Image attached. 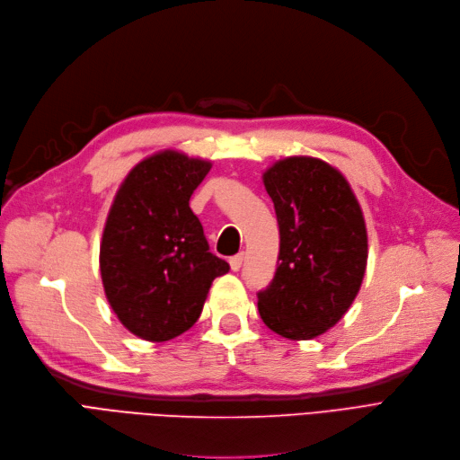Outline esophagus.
Listing matches in <instances>:
<instances>
[{
    "mask_svg": "<svg viewBox=\"0 0 460 460\" xmlns=\"http://www.w3.org/2000/svg\"><path fill=\"white\" fill-rule=\"evenodd\" d=\"M243 261H244V253H236V255H233L231 259H229V265H231V270H241V267H243Z\"/></svg>",
    "mask_w": 460,
    "mask_h": 460,
    "instance_id": "34e87169",
    "label": "esophagus"
}]
</instances>
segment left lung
Returning a JSON list of instances; mask_svg holds the SVG:
<instances>
[{"label":"left lung","mask_w":460,"mask_h":460,"mask_svg":"<svg viewBox=\"0 0 460 460\" xmlns=\"http://www.w3.org/2000/svg\"><path fill=\"white\" fill-rule=\"evenodd\" d=\"M263 182L274 203L279 253L257 308L274 332L308 341L341 322L363 284V212L346 178L322 159H282Z\"/></svg>","instance_id":"1"}]
</instances>
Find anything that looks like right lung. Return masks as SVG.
<instances>
[{
	"instance_id": "right-lung-1",
	"label": "right lung",
	"mask_w": 460,
	"mask_h": 460,
	"mask_svg": "<svg viewBox=\"0 0 460 460\" xmlns=\"http://www.w3.org/2000/svg\"><path fill=\"white\" fill-rule=\"evenodd\" d=\"M208 171L203 159L155 154L128 174L109 212L99 252L103 288L119 322L145 341L186 332L212 279L229 272L190 208Z\"/></svg>"
}]
</instances>
